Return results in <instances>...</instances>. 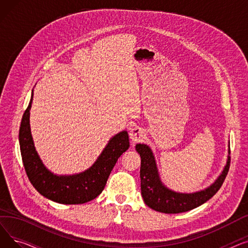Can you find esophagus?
<instances>
[{
    "mask_svg": "<svg viewBox=\"0 0 248 248\" xmlns=\"http://www.w3.org/2000/svg\"><path fill=\"white\" fill-rule=\"evenodd\" d=\"M145 136H146L145 129L139 126H135L134 128L131 129V132H129V139H131L133 142L140 141V140L145 138Z\"/></svg>",
    "mask_w": 248,
    "mask_h": 248,
    "instance_id": "obj_1",
    "label": "esophagus"
}]
</instances>
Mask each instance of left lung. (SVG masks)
Here are the masks:
<instances>
[{"label": "left lung", "instance_id": "obj_1", "mask_svg": "<svg viewBox=\"0 0 248 248\" xmlns=\"http://www.w3.org/2000/svg\"><path fill=\"white\" fill-rule=\"evenodd\" d=\"M136 150L140 157V177L142 199L153 210L162 213H182L204 204L222 186L229 170L230 149L228 146L226 165L210 186L193 193L177 192L168 188L162 182L152 149L147 144H137Z\"/></svg>", "mask_w": 248, "mask_h": 248}]
</instances>
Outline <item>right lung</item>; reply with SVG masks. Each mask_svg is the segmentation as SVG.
<instances>
[{
	"mask_svg": "<svg viewBox=\"0 0 248 248\" xmlns=\"http://www.w3.org/2000/svg\"><path fill=\"white\" fill-rule=\"evenodd\" d=\"M32 101L33 90L19 132L22 160L31 184L42 196L60 204H83L95 199L104 189L117 159L129 148L127 132H120L110 138L87 170L73 175H57L46 168L36 151L30 127Z\"/></svg>",
	"mask_w": 248,
	"mask_h": 248,
	"instance_id": "1",
	"label": "right lung"
}]
</instances>
